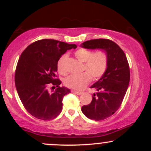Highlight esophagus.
Here are the masks:
<instances>
[{
  "mask_svg": "<svg viewBox=\"0 0 151 151\" xmlns=\"http://www.w3.org/2000/svg\"><path fill=\"white\" fill-rule=\"evenodd\" d=\"M72 92H73L74 93H76V94H77V95H80V94H81V93H82V92H81V91H74V90H72Z\"/></svg>",
  "mask_w": 151,
  "mask_h": 151,
  "instance_id": "esophagus-1",
  "label": "esophagus"
}]
</instances>
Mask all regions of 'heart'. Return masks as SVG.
<instances>
[{
    "mask_svg": "<svg viewBox=\"0 0 151 151\" xmlns=\"http://www.w3.org/2000/svg\"><path fill=\"white\" fill-rule=\"evenodd\" d=\"M76 58L81 62H84L83 70L86 72L77 74H71L65 78L64 84L67 87L75 90H81L91 80L100 79L108 68L109 55L104 50H98L93 52L89 50L80 48L74 52ZM62 56L58 62V70L61 74H65L66 72L62 67V62L66 58Z\"/></svg>",
    "mask_w": 151,
    "mask_h": 151,
    "instance_id": "obj_1",
    "label": "heart"
}]
</instances>
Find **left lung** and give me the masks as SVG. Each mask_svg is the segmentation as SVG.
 Returning a JSON list of instances; mask_svg holds the SVG:
<instances>
[{
	"label": "left lung",
	"mask_w": 151,
	"mask_h": 151,
	"mask_svg": "<svg viewBox=\"0 0 151 151\" xmlns=\"http://www.w3.org/2000/svg\"><path fill=\"white\" fill-rule=\"evenodd\" d=\"M86 49H101L109 55V65L105 74L91 88L92 101L81 107V111L90 119L101 121L112 116L119 109L125 96L130 81L127 58L116 43L108 39H94L82 43Z\"/></svg>",
	"instance_id": "left-lung-1"
}]
</instances>
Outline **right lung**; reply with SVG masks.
<instances>
[{
	"mask_svg": "<svg viewBox=\"0 0 151 151\" xmlns=\"http://www.w3.org/2000/svg\"><path fill=\"white\" fill-rule=\"evenodd\" d=\"M76 47L74 44L43 39L30 44L22 52L15 70V86L24 107L34 117L52 120L61 113L62 99L70 90L60 86L58 62L67 50ZM55 86L56 90L50 93L49 89Z\"/></svg>",
	"mask_w": 151,
	"mask_h": 151,
	"instance_id": "1",
	"label": "right lung"
}]
</instances>
